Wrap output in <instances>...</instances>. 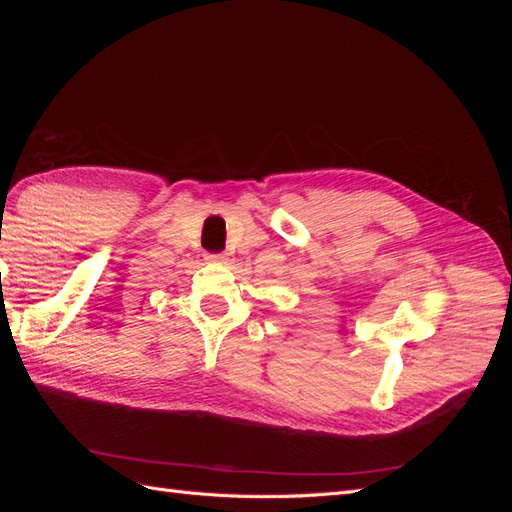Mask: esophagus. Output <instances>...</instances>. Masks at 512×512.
<instances>
[{
  "instance_id": "esophagus-1",
  "label": "esophagus",
  "mask_w": 512,
  "mask_h": 512,
  "mask_svg": "<svg viewBox=\"0 0 512 512\" xmlns=\"http://www.w3.org/2000/svg\"><path fill=\"white\" fill-rule=\"evenodd\" d=\"M207 260L209 262H224L226 256L224 254H207Z\"/></svg>"
}]
</instances>
